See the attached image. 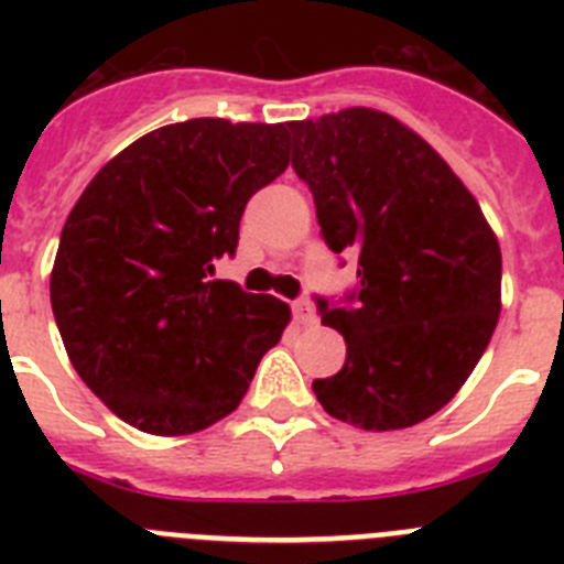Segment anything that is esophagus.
Wrapping results in <instances>:
<instances>
[{
    "mask_svg": "<svg viewBox=\"0 0 564 564\" xmlns=\"http://www.w3.org/2000/svg\"><path fill=\"white\" fill-rule=\"evenodd\" d=\"M293 318H296L299 325H313L316 322V311H313V305L307 302V299H299V302H293Z\"/></svg>",
    "mask_w": 564,
    "mask_h": 564,
    "instance_id": "34e87169",
    "label": "esophagus"
}]
</instances>
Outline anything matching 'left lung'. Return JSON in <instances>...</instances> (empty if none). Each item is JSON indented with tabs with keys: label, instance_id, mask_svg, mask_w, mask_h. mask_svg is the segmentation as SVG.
I'll return each mask as SVG.
<instances>
[{
	"label": "left lung",
	"instance_id": "obj_1",
	"mask_svg": "<svg viewBox=\"0 0 564 564\" xmlns=\"http://www.w3.org/2000/svg\"><path fill=\"white\" fill-rule=\"evenodd\" d=\"M288 129L325 242L358 253L356 305L318 302L347 361L313 392L358 430L415 426L457 395L491 341L497 234L449 163L392 115L350 107Z\"/></svg>",
	"mask_w": 564,
	"mask_h": 564
}]
</instances>
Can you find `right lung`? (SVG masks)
<instances>
[{"label":"right lung","instance_id":"obj_1","mask_svg":"<svg viewBox=\"0 0 564 564\" xmlns=\"http://www.w3.org/2000/svg\"><path fill=\"white\" fill-rule=\"evenodd\" d=\"M285 123L192 118L154 129L89 181L62 228L50 305L69 361L149 435L208 430L239 406L291 307L212 279L251 194L285 172Z\"/></svg>","mask_w":564,"mask_h":564}]
</instances>
